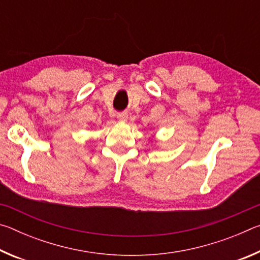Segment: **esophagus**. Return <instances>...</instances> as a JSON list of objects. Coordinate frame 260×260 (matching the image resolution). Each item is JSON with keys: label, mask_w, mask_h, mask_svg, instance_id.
Wrapping results in <instances>:
<instances>
[{"label": "esophagus", "mask_w": 260, "mask_h": 260, "mask_svg": "<svg viewBox=\"0 0 260 260\" xmlns=\"http://www.w3.org/2000/svg\"><path fill=\"white\" fill-rule=\"evenodd\" d=\"M117 118L120 121H126L127 118H128V114H127V112H119L117 113Z\"/></svg>", "instance_id": "34e87169"}]
</instances>
